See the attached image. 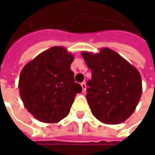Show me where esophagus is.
Masks as SVG:
<instances>
[{"label":"esophagus","instance_id":"1","mask_svg":"<svg viewBox=\"0 0 155 155\" xmlns=\"http://www.w3.org/2000/svg\"><path fill=\"white\" fill-rule=\"evenodd\" d=\"M81 87H82V89H83V92H85V91H86V84H85L84 82H83V83L81 84Z\"/></svg>","mask_w":155,"mask_h":155}]
</instances>
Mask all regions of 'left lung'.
<instances>
[{
    "label": "left lung",
    "instance_id": "obj_1",
    "mask_svg": "<svg viewBox=\"0 0 155 155\" xmlns=\"http://www.w3.org/2000/svg\"><path fill=\"white\" fill-rule=\"evenodd\" d=\"M91 79L87 82V101L100 122L119 124L131 116L140 101L142 83L140 72L116 51L101 48L98 53L82 51Z\"/></svg>",
    "mask_w": 155,
    "mask_h": 155
}]
</instances>
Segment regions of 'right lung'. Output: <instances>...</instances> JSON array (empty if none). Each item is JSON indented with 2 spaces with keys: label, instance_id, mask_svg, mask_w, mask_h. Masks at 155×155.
<instances>
[{
  "label": "right lung",
  "instance_id": "add662e5",
  "mask_svg": "<svg viewBox=\"0 0 155 155\" xmlns=\"http://www.w3.org/2000/svg\"><path fill=\"white\" fill-rule=\"evenodd\" d=\"M72 53L63 46H53L41 52L21 70L20 96L27 111L39 122H58L68 116L78 93L71 64Z\"/></svg>",
  "mask_w": 155,
  "mask_h": 155
}]
</instances>
